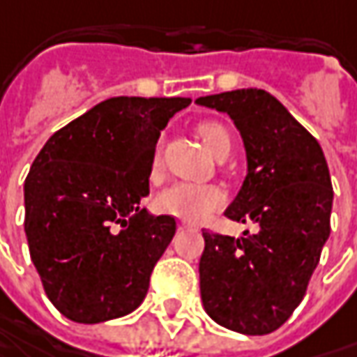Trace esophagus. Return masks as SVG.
I'll list each match as a JSON object with an SVG mask.
<instances>
[{
  "instance_id": "obj_1",
  "label": "esophagus",
  "mask_w": 357,
  "mask_h": 357,
  "mask_svg": "<svg viewBox=\"0 0 357 357\" xmlns=\"http://www.w3.org/2000/svg\"><path fill=\"white\" fill-rule=\"evenodd\" d=\"M178 227H179V229H181V231H183V229H194V225L188 224V222H179Z\"/></svg>"
}]
</instances>
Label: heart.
Returning a JSON list of instances; mask_svg holds the SVG:
<instances>
[{"mask_svg":"<svg viewBox=\"0 0 357 357\" xmlns=\"http://www.w3.org/2000/svg\"><path fill=\"white\" fill-rule=\"evenodd\" d=\"M199 137L204 146L215 158L224 148H229V133L222 123L206 121L199 126ZM160 167V153L153 158V172ZM225 204V192L218 185L211 183H192V181H178L163 190L162 194L155 197V209L179 218L190 224H199L208 220L213 211L222 208Z\"/></svg>","mask_w":357,"mask_h":357,"instance_id":"obj_1","label":"heart"}]
</instances>
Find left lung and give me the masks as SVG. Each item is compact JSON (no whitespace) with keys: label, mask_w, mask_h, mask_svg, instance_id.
Returning a JSON list of instances; mask_svg holds the SVG:
<instances>
[{"label":"left lung","mask_w":357,"mask_h":357,"mask_svg":"<svg viewBox=\"0 0 357 357\" xmlns=\"http://www.w3.org/2000/svg\"><path fill=\"white\" fill-rule=\"evenodd\" d=\"M231 117L248 172L224 213L256 225L241 238L209 234L199 259V291L209 318L227 330H278L305 296L330 238L333 190L318 139L266 89L197 98Z\"/></svg>","instance_id":"left-lung-1"}]
</instances>
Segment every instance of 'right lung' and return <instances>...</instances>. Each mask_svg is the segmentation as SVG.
Returning <instances> with one entry per match:
<instances>
[{
  "label": "right lung",
  "mask_w": 357,
  "mask_h": 357,
  "mask_svg": "<svg viewBox=\"0 0 357 357\" xmlns=\"http://www.w3.org/2000/svg\"><path fill=\"white\" fill-rule=\"evenodd\" d=\"M190 98H109L55 132L24 183L29 256L50 302L71 321L100 324L144 302L176 234L149 215L155 144Z\"/></svg>",
  "instance_id": "obj_1"
}]
</instances>
